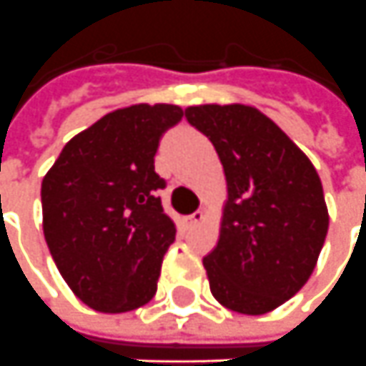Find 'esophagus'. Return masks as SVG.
<instances>
[{"label": "esophagus", "mask_w": 366, "mask_h": 366, "mask_svg": "<svg viewBox=\"0 0 366 366\" xmlns=\"http://www.w3.org/2000/svg\"><path fill=\"white\" fill-rule=\"evenodd\" d=\"M203 219H205V213L203 211H195L193 215L185 217V223L187 225H199V223H203Z\"/></svg>", "instance_id": "esophagus-1"}]
</instances>
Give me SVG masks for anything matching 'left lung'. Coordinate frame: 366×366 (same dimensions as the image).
Segmentation results:
<instances>
[{"instance_id": "1", "label": "left lung", "mask_w": 366, "mask_h": 366, "mask_svg": "<svg viewBox=\"0 0 366 366\" xmlns=\"http://www.w3.org/2000/svg\"><path fill=\"white\" fill-rule=\"evenodd\" d=\"M185 115L213 143L225 173L219 241L203 259L211 293L235 313H269L317 267L329 231L319 173L253 105H191Z\"/></svg>"}]
</instances>
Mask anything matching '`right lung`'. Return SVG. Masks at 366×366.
<instances>
[{
	"label": "right lung",
	"instance_id": "right-lung-1",
	"mask_svg": "<svg viewBox=\"0 0 366 366\" xmlns=\"http://www.w3.org/2000/svg\"><path fill=\"white\" fill-rule=\"evenodd\" d=\"M183 117L171 103L103 115L65 143L41 181L44 235L63 281L99 313H127L157 293L175 223L163 211L155 153Z\"/></svg>",
	"mask_w": 366,
	"mask_h": 366
}]
</instances>
